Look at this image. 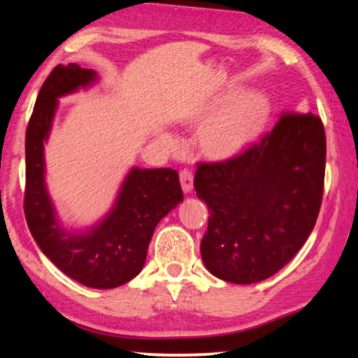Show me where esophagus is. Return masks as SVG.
I'll use <instances>...</instances> for the list:
<instances>
[{
  "label": "esophagus",
  "mask_w": 358,
  "mask_h": 358,
  "mask_svg": "<svg viewBox=\"0 0 358 358\" xmlns=\"http://www.w3.org/2000/svg\"><path fill=\"white\" fill-rule=\"evenodd\" d=\"M180 183H181V187H183L185 192H191L192 186H194L192 172L187 171V169H185V171H181L180 172Z\"/></svg>",
  "instance_id": "1"
}]
</instances>
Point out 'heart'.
I'll return each mask as SVG.
<instances>
[{
	"instance_id": "obj_1",
	"label": "heart",
	"mask_w": 358,
	"mask_h": 358,
	"mask_svg": "<svg viewBox=\"0 0 358 358\" xmlns=\"http://www.w3.org/2000/svg\"><path fill=\"white\" fill-rule=\"evenodd\" d=\"M270 115V101L264 93L248 92L235 98L203 131V145L211 155L226 157L240 153L264 131ZM171 148H178L180 141L164 137Z\"/></svg>"
}]
</instances>
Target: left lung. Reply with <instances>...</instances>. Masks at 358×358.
Listing matches in <instances>:
<instances>
[{"mask_svg": "<svg viewBox=\"0 0 358 358\" xmlns=\"http://www.w3.org/2000/svg\"><path fill=\"white\" fill-rule=\"evenodd\" d=\"M325 131L313 113H284L245 153L199 164L194 189L208 207L201 254L234 284L280 271L305 245L324 192Z\"/></svg>", "mask_w": 358, "mask_h": 358, "instance_id": "left-lung-1", "label": "left lung"}]
</instances>
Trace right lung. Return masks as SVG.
<instances>
[{
    "instance_id": "1",
    "label": "right lung",
    "mask_w": 358,
    "mask_h": 358,
    "mask_svg": "<svg viewBox=\"0 0 358 358\" xmlns=\"http://www.w3.org/2000/svg\"><path fill=\"white\" fill-rule=\"evenodd\" d=\"M93 69L58 64L42 85L25 137V216L41 251L64 275L94 289H113L143 268L150 240L162 217L183 202L178 172L132 167L108 213L90 229L69 230L59 222L45 185L44 143L58 98L98 80Z\"/></svg>"
}]
</instances>
